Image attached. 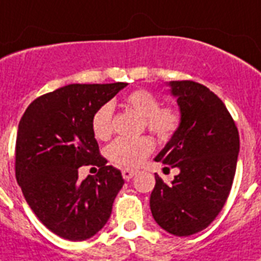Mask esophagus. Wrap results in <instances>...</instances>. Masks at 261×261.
I'll return each mask as SVG.
<instances>
[{
    "label": "esophagus",
    "instance_id": "esophagus-1",
    "mask_svg": "<svg viewBox=\"0 0 261 261\" xmlns=\"http://www.w3.org/2000/svg\"><path fill=\"white\" fill-rule=\"evenodd\" d=\"M122 177H124V180H130V178L135 176L136 173H137V171H135V169H122Z\"/></svg>",
    "mask_w": 261,
    "mask_h": 261
}]
</instances>
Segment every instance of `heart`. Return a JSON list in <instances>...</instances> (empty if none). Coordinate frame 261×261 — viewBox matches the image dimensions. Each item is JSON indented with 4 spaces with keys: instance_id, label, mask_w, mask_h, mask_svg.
<instances>
[{
    "instance_id": "obj_1",
    "label": "heart",
    "mask_w": 261,
    "mask_h": 261,
    "mask_svg": "<svg viewBox=\"0 0 261 261\" xmlns=\"http://www.w3.org/2000/svg\"><path fill=\"white\" fill-rule=\"evenodd\" d=\"M126 104L143 116L144 126L160 140H171L181 128V111L172 105H161L160 98L146 89H136L126 96ZM92 130L100 140H108L113 133V107L101 105L92 117ZM154 149L150 136L118 137L108 148V157L113 164L124 168L139 167Z\"/></svg>"
}]
</instances>
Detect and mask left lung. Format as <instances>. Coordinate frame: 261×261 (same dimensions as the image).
Instances as JSON below:
<instances>
[{
    "label": "left lung",
    "mask_w": 261,
    "mask_h": 261,
    "mask_svg": "<svg viewBox=\"0 0 261 261\" xmlns=\"http://www.w3.org/2000/svg\"><path fill=\"white\" fill-rule=\"evenodd\" d=\"M182 113L178 132L154 159L178 168L168 184L154 173L150 211L156 223L174 236L205 229L221 212L233 182L240 137L223 101L191 80L171 81Z\"/></svg>",
    "instance_id": "left-lung-1"
}]
</instances>
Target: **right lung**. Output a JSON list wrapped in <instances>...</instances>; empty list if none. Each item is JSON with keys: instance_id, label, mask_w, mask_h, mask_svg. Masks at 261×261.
<instances>
[{"instance_id": "obj_1", "label": "right lung", "mask_w": 261, "mask_h": 261, "mask_svg": "<svg viewBox=\"0 0 261 261\" xmlns=\"http://www.w3.org/2000/svg\"><path fill=\"white\" fill-rule=\"evenodd\" d=\"M128 84H70L27 108L16 140V178L34 215L53 233L83 242L107 224L121 172L100 154L92 130L94 112ZM99 172L81 182L78 168Z\"/></svg>"}]
</instances>
